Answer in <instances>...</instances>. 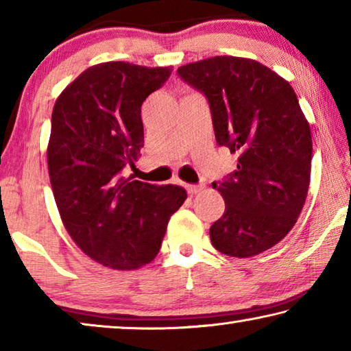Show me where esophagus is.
<instances>
[{
    "label": "esophagus",
    "mask_w": 351,
    "mask_h": 351,
    "mask_svg": "<svg viewBox=\"0 0 351 351\" xmlns=\"http://www.w3.org/2000/svg\"><path fill=\"white\" fill-rule=\"evenodd\" d=\"M203 189H204L203 184H198V186H197V184H186V190H187L190 195L198 193L199 190H203Z\"/></svg>",
    "instance_id": "1"
}]
</instances>
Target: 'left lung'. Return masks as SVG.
I'll return each instance as SVG.
<instances>
[{"instance_id": "1", "label": "left lung", "mask_w": 351, "mask_h": 351, "mask_svg": "<svg viewBox=\"0 0 351 351\" xmlns=\"http://www.w3.org/2000/svg\"><path fill=\"white\" fill-rule=\"evenodd\" d=\"M178 75L207 97L217 144L239 154L234 173L212 182L226 204L212 245L230 257L261 254L293 229L310 187L311 132L295 93L251 58L217 56Z\"/></svg>"}]
</instances>
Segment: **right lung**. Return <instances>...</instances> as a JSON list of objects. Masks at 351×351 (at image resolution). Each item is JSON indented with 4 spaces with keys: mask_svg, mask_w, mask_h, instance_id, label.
<instances>
[{
    "mask_svg": "<svg viewBox=\"0 0 351 351\" xmlns=\"http://www.w3.org/2000/svg\"><path fill=\"white\" fill-rule=\"evenodd\" d=\"M170 74L171 66L94 64L64 88L52 110L47 169L58 212L75 245L106 268L150 263L187 198L180 186L122 176L144 147L142 102Z\"/></svg>",
    "mask_w": 351,
    "mask_h": 351,
    "instance_id": "1",
    "label": "right lung"
}]
</instances>
